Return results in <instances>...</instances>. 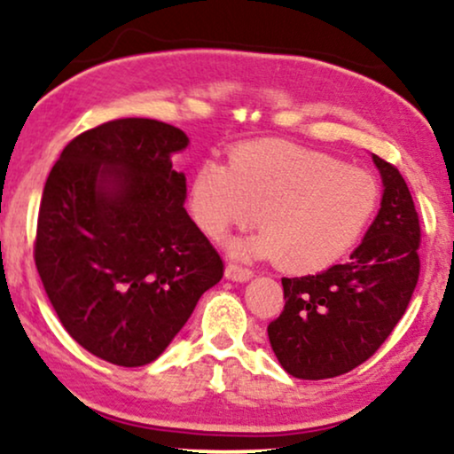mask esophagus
<instances>
[{
	"label": "esophagus",
	"instance_id": "34e87169",
	"mask_svg": "<svg viewBox=\"0 0 454 454\" xmlns=\"http://www.w3.org/2000/svg\"><path fill=\"white\" fill-rule=\"evenodd\" d=\"M225 276H227L229 280L244 282V280H250V278H253V270L242 268V265H238V263H227V268H225Z\"/></svg>",
	"mask_w": 454,
	"mask_h": 454
}]
</instances>
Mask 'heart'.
<instances>
[{
    "instance_id": "heart-1",
    "label": "heart",
    "mask_w": 454,
    "mask_h": 454,
    "mask_svg": "<svg viewBox=\"0 0 454 454\" xmlns=\"http://www.w3.org/2000/svg\"><path fill=\"white\" fill-rule=\"evenodd\" d=\"M378 206L374 174L282 140L242 144L229 165L207 159L189 184L191 216L206 236L218 239L259 218L263 231L233 244V253L278 257L291 271H317L342 259L364 238Z\"/></svg>"
}]
</instances>
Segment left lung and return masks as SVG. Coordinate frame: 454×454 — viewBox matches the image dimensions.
<instances>
[{
  "instance_id": "8db88e82",
  "label": "left lung",
  "mask_w": 454,
  "mask_h": 454,
  "mask_svg": "<svg viewBox=\"0 0 454 454\" xmlns=\"http://www.w3.org/2000/svg\"><path fill=\"white\" fill-rule=\"evenodd\" d=\"M382 204L348 263L282 278L285 310L268 325L280 365L303 380L355 370L380 348L406 312L420 274V223L395 165L374 154Z\"/></svg>"
}]
</instances>
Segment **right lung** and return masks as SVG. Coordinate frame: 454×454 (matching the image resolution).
<instances>
[{"mask_svg": "<svg viewBox=\"0 0 454 454\" xmlns=\"http://www.w3.org/2000/svg\"><path fill=\"white\" fill-rule=\"evenodd\" d=\"M189 137L116 119L63 148L44 184L34 259L59 321L90 355L151 364L223 278L221 254L184 210L172 153Z\"/></svg>", "mask_w": 454, "mask_h": 454, "instance_id": "1", "label": "right lung"}]
</instances>
